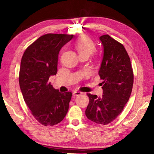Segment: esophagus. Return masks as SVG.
Listing matches in <instances>:
<instances>
[{
	"instance_id": "obj_1",
	"label": "esophagus",
	"mask_w": 154,
	"mask_h": 154,
	"mask_svg": "<svg viewBox=\"0 0 154 154\" xmlns=\"http://www.w3.org/2000/svg\"><path fill=\"white\" fill-rule=\"evenodd\" d=\"M81 94H83V93L81 92V91H74L73 93V96H75H75H79Z\"/></svg>"
}]
</instances>
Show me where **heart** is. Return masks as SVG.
<instances>
[{"mask_svg": "<svg viewBox=\"0 0 154 154\" xmlns=\"http://www.w3.org/2000/svg\"><path fill=\"white\" fill-rule=\"evenodd\" d=\"M75 47L79 55L86 54L89 55L95 50V45L89 38L83 36L75 42Z\"/></svg>", "mask_w": 154, "mask_h": 154, "instance_id": "obj_1", "label": "heart"}]
</instances>
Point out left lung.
I'll list each match as a JSON object with an SVG mask.
<instances>
[{
  "label": "left lung",
  "instance_id": "left-lung-1",
  "mask_svg": "<svg viewBox=\"0 0 154 154\" xmlns=\"http://www.w3.org/2000/svg\"><path fill=\"white\" fill-rule=\"evenodd\" d=\"M103 47V56L99 75L103 80V94L87 93L89 103L85 110L88 119L106 125L122 112L132 93L134 75L124 45L109 35L99 38Z\"/></svg>",
  "mask_w": 154,
  "mask_h": 154
}]
</instances>
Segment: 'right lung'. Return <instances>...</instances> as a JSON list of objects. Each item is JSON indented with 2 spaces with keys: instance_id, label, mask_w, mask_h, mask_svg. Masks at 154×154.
Segmentation results:
<instances>
[{
  "instance_id": "obj_1",
  "label": "right lung",
  "mask_w": 154,
  "mask_h": 154,
  "mask_svg": "<svg viewBox=\"0 0 154 154\" xmlns=\"http://www.w3.org/2000/svg\"><path fill=\"white\" fill-rule=\"evenodd\" d=\"M73 35L48 34L39 38L22 55L19 85L32 115L44 126H54L66 116L71 92L55 89L49 78L57 72L58 55Z\"/></svg>"
}]
</instances>
